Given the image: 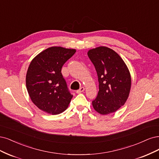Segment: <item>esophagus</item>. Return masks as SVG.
<instances>
[{
    "mask_svg": "<svg viewBox=\"0 0 159 159\" xmlns=\"http://www.w3.org/2000/svg\"><path fill=\"white\" fill-rule=\"evenodd\" d=\"M84 87H81V88H80V89L76 90V93H77V94H80V93H83V92H84Z\"/></svg>",
    "mask_w": 159,
    "mask_h": 159,
    "instance_id": "1",
    "label": "esophagus"
}]
</instances>
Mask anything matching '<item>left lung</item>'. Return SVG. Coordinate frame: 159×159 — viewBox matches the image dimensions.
<instances>
[{
    "mask_svg": "<svg viewBox=\"0 0 159 159\" xmlns=\"http://www.w3.org/2000/svg\"><path fill=\"white\" fill-rule=\"evenodd\" d=\"M88 56L98 75L99 91L93 101L94 110L102 115L113 113L124 106L129 96L131 79L120 56L106 47L90 49Z\"/></svg>",
    "mask_w": 159,
    "mask_h": 159,
    "instance_id": "1",
    "label": "left lung"
}]
</instances>
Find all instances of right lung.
<instances>
[{
  "label": "right lung",
  "instance_id": "obj_1",
  "mask_svg": "<svg viewBox=\"0 0 159 159\" xmlns=\"http://www.w3.org/2000/svg\"><path fill=\"white\" fill-rule=\"evenodd\" d=\"M75 52L73 49L52 47L30 63L25 78L26 88L33 103L41 110L57 115L67 108L73 95L61 69Z\"/></svg>",
  "mask_w": 159,
  "mask_h": 159
}]
</instances>
